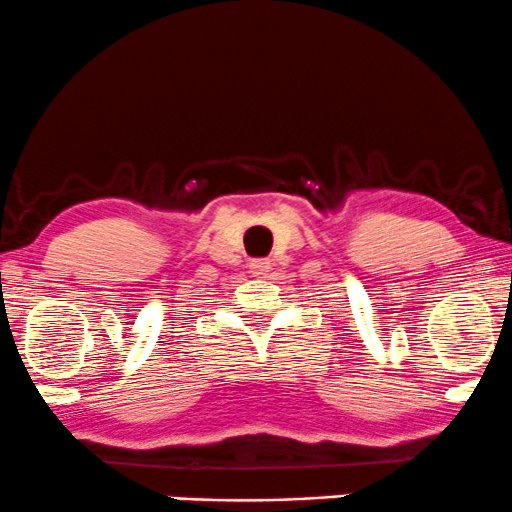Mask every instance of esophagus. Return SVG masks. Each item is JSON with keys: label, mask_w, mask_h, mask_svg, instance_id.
Returning <instances> with one entry per match:
<instances>
[{"label": "esophagus", "mask_w": 512, "mask_h": 512, "mask_svg": "<svg viewBox=\"0 0 512 512\" xmlns=\"http://www.w3.org/2000/svg\"><path fill=\"white\" fill-rule=\"evenodd\" d=\"M249 268H251V273L256 275V278H261V275L268 273L270 261H266V258H256V261L249 263Z\"/></svg>", "instance_id": "34e87169"}]
</instances>
